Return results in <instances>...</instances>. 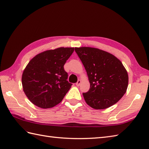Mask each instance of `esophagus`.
Segmentation results:
<instances>
[{
    "mask_svg": "<svg viewBox=\"0 0 149 149\" xmlns=\"http://www.w3.org/2000/svg\"><path fill=\"white\" fill-rule=\"evenodd\" d=\"M81 80H78L77 81V82H76V86H79V85H80V84H81Z\"/></svg>",
    "mask_w": 149,
    "mask_h": 149,
    "instance_id": "obj_1",
    "label": "esophagus"
}]
</instances>
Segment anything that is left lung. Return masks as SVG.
I'll use <instances>...</instances> for the list:
<instances>
[{
	"mask_svg": "<svg viewBox=\"0 0 149 149\" xmlns=\"http://www.w3.org/2000/svg\"><path fill=\"white\" fill-rule=\"evenodd\" d=\"M84 65L90 88L82 95L95 109H105L116 103L125 94L128 75L119 59L108 52L89 47H75Z\"/></svg>",
	"mask_w": 149,
	"mask_h": 149,
	"instance_id": "8db88e82",
	"label": "left lung"
}]
</instances>
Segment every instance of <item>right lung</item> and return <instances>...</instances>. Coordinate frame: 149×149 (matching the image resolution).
<instances>
[{
  "label": "right lung",
  "instance_id": "add662e5",
  "mask_svg": "<svg viewBox=\"0 0 149 149\" xmlns=\"http://www.w3.org/2000/svg\"><path fill=\"white\" fill-rule=\"evenodd\" d=\"M74 51V47L47 50L29 61L22 81L23 91L33 104L49 109L62 101L72 85L63 66Z\"/></svg>",
  "mask_w": 149,
  "mask_h": 149
}]
</instances>
